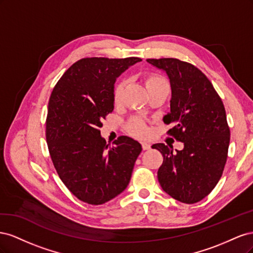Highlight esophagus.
<instances>
[{
	"label": "esophagus",
	"instance_id": "obj_1",
	"mask_svg": "<svg viewBox=\"0 0 253 253\" xmlns=\"http://www.w3.org/2000/svg\"><path fill=\"white\" fill-rule=\"evenodd\" d=\"M141 145H142V149L143 150H149L151 148V143L148 142V141H142Z\"/></svg>",
	"mask_w": 253,
	"mask_h": 253
}]
</instances>
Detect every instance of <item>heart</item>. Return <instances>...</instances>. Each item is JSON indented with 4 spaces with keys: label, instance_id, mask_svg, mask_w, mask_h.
Here are the masks:
<instances>
[{
    "label": "heart",
    "instance_id": "obj_1",
    "mask_svg": "<svg viewBox=\"0 0 253 253\" xmlns=\"http://www.w3.org/2000/svg\"><path fill=\"white\" fill-rule=\"evenodd\" d=\"M165 82H167L165 80V78H163L162 76L156 75V74H152L145 78V85H147V88H151L153 86L157 85V84L165 83ZM125 85H126V82L120 81L117 85L115 86V89H114L115 102H119L121 100L122 93H124V89H125ZM127 128L132 134H134L136 136H139V137L144 136L148 132L147 126H145V124L140 118H133L129 120V122L127 124Z\"/></svg>",
    "mask_w": 253,
    "mask_h": 253
}]
</instances>
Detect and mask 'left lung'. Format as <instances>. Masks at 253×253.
Wrapping results in <instances>:
<instances>
[{"label": "left lung", "instance_id": "1", "mask_svg": "<svg viewBox=\"0 0 253 253\" xmlns=\"http://www.w3.org/2000/svg\"><path fill=\"white\" fill-rule=\"evenodd\" d=\"M147 62L164 71L170 80V112L164 122L183 149L173 152V145L155 143L164 156L157 172L166 193L185 204L202 201L216 186L227 160L230 129L220 97L209 79L194 65L178 59H148Z\"/></svg>", "mask_w": 253, "mask_h": 253}]
</instances>
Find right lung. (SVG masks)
<instances>
[{"mask_svg": "<svg viewBox=\"0 0 253 253\" xmlns=\"http://www.w3.org/2000/svg\"><path fill=\"white\" fill-rule=\"evenodd\" d=\"M140 58H85L74 63L49 98L46 141L58 175L78 200L102 205L124 192L142 150L120 136L109 147L99 128L114 110V84Z\"/></svg>", "mask_w": 253, "mask_h": 253, "instance_id": "obj_1", "label": "right lung"}]
</instances>
